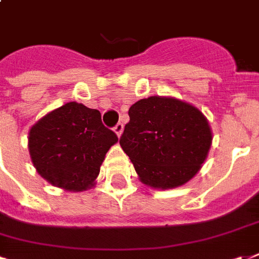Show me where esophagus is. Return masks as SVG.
<instances>
[{
  "label": "esophagus",
  "mask_w": 259,
  "mask_h": 259,
  "mask_svg": "<svg viewBox=\"0 0 259 259\" xmlns=\"http://www.w3.org/2000/svg\"><path fill=\"white\" fill-rule=\"evenodd\" d=\"M114 132H115L118 137H121L122 132H123V123H122V122H118L115 125V127H114Z\"/></svg>",
  "instance_id": "obj_1"
}]
</instances>
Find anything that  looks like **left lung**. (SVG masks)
<instances>
[{
    "mask_svg": "<svg viewBox=\"0 0 259 259\" xmlns=\"http://www.w3.org/2000/svg\"><path fill=\"white\" fill-rule=\"evenodd\" d=\"M129 116L119 144L141 182L172 189L200 171L212 132L198 108L178 99L151 96L136 102Z\"/></svg>",
    "mask_w": 259,
    "mask_h": 259,
    "instance_id": "1",
    "label": "left lung"
}]
</instances>
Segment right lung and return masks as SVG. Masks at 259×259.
Instances as JSON below:
<instances>
[{
  "instance_id": "add662e5",
  "label": "right lung",
  "mask_w": 259,
  "mask_h": 259,
  "mask_svg": "<svg viewBox=\"0 0 259 259\" xmlns=\"http://www.w3.org/2000/svg\"><path fill=\"white\" fill-rule=\"evenodd\" d=\"M116 141L98 110L70 102L31 127L28 148L35 168L47 182L81 191L94 186L104 156Z\"/></svg>"
}]
</instances>
